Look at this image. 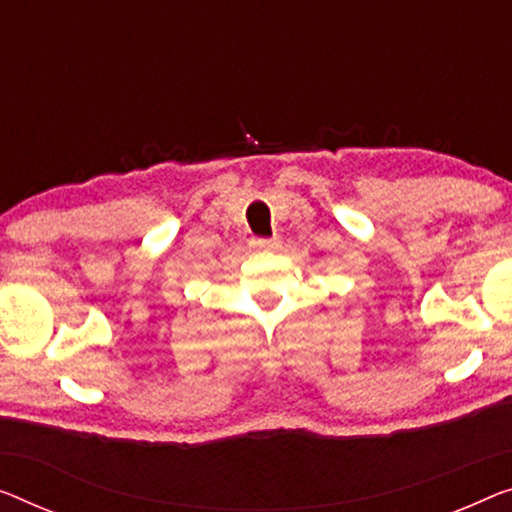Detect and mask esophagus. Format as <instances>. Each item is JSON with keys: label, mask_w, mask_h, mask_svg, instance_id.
<instances>
[{"label": "esophagus", "mask_w": 512, "mask_h": 512, "mask_svg": "<svg viewBox=\"0 0 512 512\" xmlns=\"http://www.w3.org/2000/svg\"><path fill=\"white\" fill-rule=\"evenodd\" d=\"M278 236H271V239H266V236H253L250 239V248L253 250H276L278 248Z\"/></svg>", "instance_id": "34e87169"}]
</instances>
